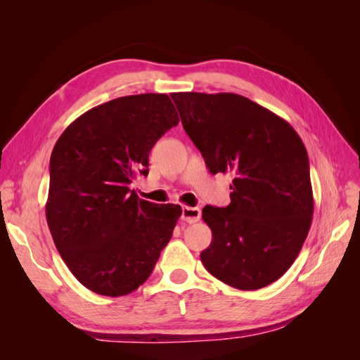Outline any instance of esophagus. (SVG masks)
<instances>
[{
    "instance_id": "1",
    "label": "esophagus",
    "mask_w": 360,
    "mask_h": 360,
    "mask_svg": "<svg viewBox=\"0 0 360 360\" xmlns=\"http://www.w3.org/2000/svg\"><path fill=\"white\" fill-rule=\"evenodd\" d=\"M200 217H201V210L198 209V207H188L186 205L181 209V219L184 222L195 224L200 221Z\"/></svg>"
}]
</instances>
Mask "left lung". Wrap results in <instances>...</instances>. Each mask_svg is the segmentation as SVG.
Returning <instances> with one entry per match:
<instances>
[{
	"label": "left lung",
	"mask_w": 360,
	"mask_h": 360,
	"mask_svg": "<svg viewBox=\"0 0 360 360\" xmlns=\"http://www.w3.org/2000/svg\"><path fill=\"white\" fill-rule=\"evenodd\" d=\"M183 129L212 174L233 176L231 202L205 205L214 278L238 290L278 281L299 255L312 213L309 159L284 118L234 93H172Z\"/></svg>",
	"instance_id": "left-lung-1"
}]
</instances>
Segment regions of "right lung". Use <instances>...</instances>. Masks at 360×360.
<instances>
[{
    "instance_id": "1",
    "label": "right lung",
    "mask_w": 360,
    "mask_h": 360,
    "mask_svg": "<svg viewBox=\"0 0 360 360\" xmlns=\"http://www.w3.org/2000/svg\"><path fill=\"white\" fill-rule=\"evenodd\" d=\"M179 122L167 94L124 96L76 118L53 147L46 221L63 261L89 290L135 291L169 242L181 207L141 200L129 184L147 176L150 150Z\"/></svg>"
}]
</instances>
